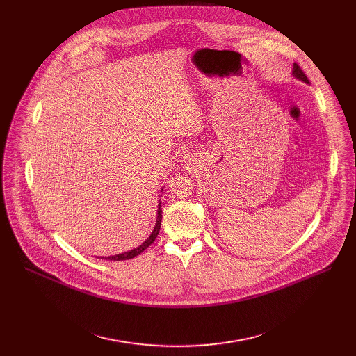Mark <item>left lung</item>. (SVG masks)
Segmentation results:
<instances>
[{"label":"left lung","instance_id":"obj_1","mask_svg":"<svg viewBox=\"0 0 356 356\" xmlns=\"http://www.w3.org/2000/svg\"><path fill=\"white\" fill-rule=\"evenodd\" d=\"M293 76H294L296 79H298V80L304 81V83H309V79H307V76L302 73V70L300 69V66H298L297 63H294V65H293Z\"/></svg>","mask_w":356,"mask_h":356}]
</instances>
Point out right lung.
Instances as JSON below:
<instances>
[{
    "label": "right lung",
    "instance_id": "obj_1",
    "mask_svg": "<svg viewBox=\"0 0 356 356\" xmlns=\"http://www.w3.org/2000/svg\"><path fill=\"white\" fill-rule=\"evenodd\" d=\"M161 207H162V204L159 202V207H158V218H156V224H155V228H154V231H152V234H150V236L142 243V245H139L138 248H135V249H132V250H129V252H124V253H120V255H113V257H106V258H101V259H107V261H115V262H118V261H127V259H132V258H135V257H138L139 253H142L152 242H154L155 239H156V236H158V234H159V229H161V222H162V210H161Z\"/></svg>",
    "mask_w": 356,
    "mask_h": 356
}]
</instances>
